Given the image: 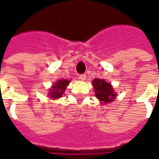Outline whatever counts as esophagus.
Wrapping results in <instances>:
<instances>
[{
  "label": "esophagus",
  "mask_w": 159,
  "mask_h": 159,
  "mask_svg": "<svg viewBox=\"0 0 159 159\" xmlns=\"http://www.w3.org/2000/svg\"><path fill=\"white\" fill-rule=\"evenodd\" d=\"M86 77H87L86 74H81V75H79V79L82 80V81H84V80L86 79Z\"/></svg>",
  "instance_id": "obj_1"
}]
</instances>
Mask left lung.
Returning <instances> with one entry per match:
<instances>
[{
	"instance_id": "left-lung-1",
	"label": "left lung",
	"mask_w": 159,
	"mask_h": 159,
	"mask_svg": "<svg viewBox=\"0 0 159 159\" xmlns=\"http://www.w3.org/2000/svg\"><path fill=\"white\" fill-rule=\"evenodd\" d=\"M93 85L95 91V96L103 103H109L115 99L116 93H114L112 87L104 79H93Z\"/></svg>"
}]
</instances>
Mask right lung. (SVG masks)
Listing matches in <instances>:
<instances>
[{"label": "right lung", "mask_w": 159, "mask_h": 159, "mask_svg": "<svg viewBox=\"0 0 159 159\" xmlns=\"http://www.w3.org/2000/svg\"><path fill=\"white\" fill-rule=\"evenodd\" d=\"M70 81L66 79L59 80L58 82H56V83L52 87V89L49 92L50 97L52 99H59L62 96V94L65 92L66 87L69 84Z\"/></svg>", "instance_id": "obj_1"}]
</instances>
